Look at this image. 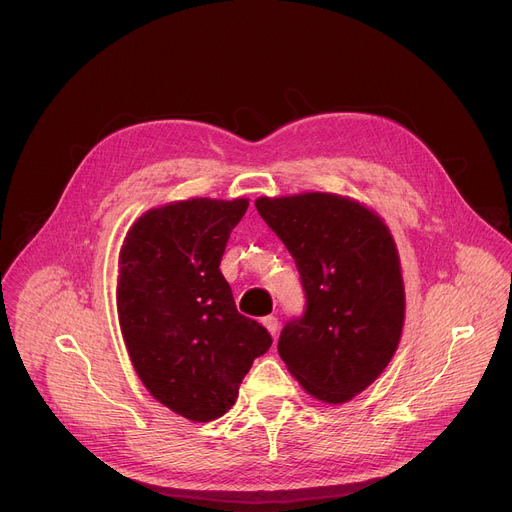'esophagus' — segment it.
<instances>
[{"mask_svg": "<svg viewBox=\"0 0 512 512\" xmlns=\"http://www.w3.org/2000/svg\"><path fill=\"white\" fill-rule=\"evenodd\" d=\"M262 324H264V328L272 334V336H277V332H279V320L274 318V316H266V318H262Z\"/></svg>", "mask_w": 512, "mask_h": 512, "instance_id": "esophagus-1", "label": "esophagus"}]
</instances>
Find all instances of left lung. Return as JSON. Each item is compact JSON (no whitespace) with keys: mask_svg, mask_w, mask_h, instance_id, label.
Listing matches in <instances>:
<instances>
[{"mask_svg":"<svg viewBox=\"0 0 512 512\" xmlns=\"http://www.w3.org/2000/svg\"><path fill=\"white\" fill-rule=\"evenodd\" d=\"M291 252L305 291L279 355L307 393L344 404L389 365L404 328V281L387 225L346 196L305 192L256 201Z\"/></svg>","mask_w":512,"mask_h":512,"instance_id":"obj_1","label":"left lung"}]
</instances>
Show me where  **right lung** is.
<instances>
[{
	"label": "right lung",
	"mask_w": 512,
	"mask_h": 512,
	"mask_svg": "<svg viewBox=\"0 0 512 512\" xmlns=\"http://www.w3.org/2000/svg\"><path fill=\"white\" fill-rule=\"evenodd\" d=\"M246 209V199L151 209L119 256L116 307L131 363L157 402L192 422L223 416L272 344L266 328L235 307L219 270Z\"/></svg>",
	"instance_id": "1"
}]
</instances>
